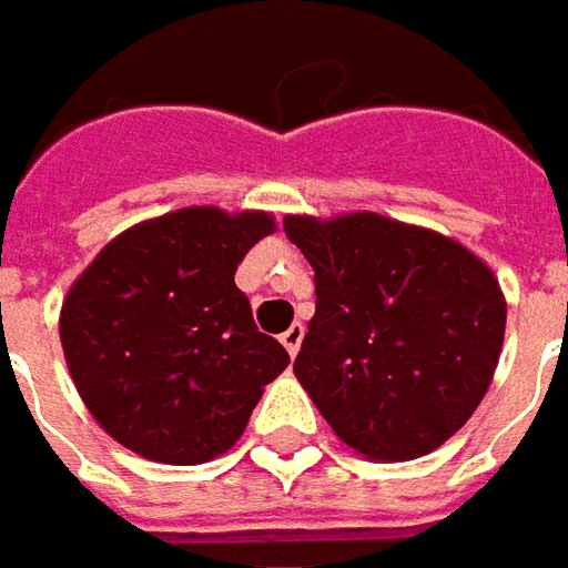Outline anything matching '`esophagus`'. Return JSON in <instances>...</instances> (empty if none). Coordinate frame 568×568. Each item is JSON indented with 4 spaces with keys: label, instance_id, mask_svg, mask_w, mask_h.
Instances as JSON below:
<instances>
[{
    "label": "esophagus",
    "instance_id": "1",
    "mask_svg": "<svg viewBox=\"0 0 568 568\" xmlns=\"http://www.w3.org/2000/svg\"><path fill=\"white\" fill-rule=\"evenodd\" d=\"M281 343H284V348H287L291 355H297V352H301V343H304V326L294 323V326L281 336Z\"/></svg>",
    "mask_w": 568,
    "mask_h": 568
}]
</instances>
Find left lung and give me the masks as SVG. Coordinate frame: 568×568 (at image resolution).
Masks as SVG:
<instances>
[{
	"mask_svg": "<svg viewBox=\"0 0 568 568\" xmlns=\"http://www.w3.org/2000/svg\"><path fill=\"white\" fill-rule=\"evenodd\" d=\"M316 313L294 362L333 433L368 459L443 446L481 404L505 343L507 304L466 245L378 213L287 216Z\"/></svg>",
	"mask_w": 568,
	"mask_h": 568,
	"instance_id": "left-lung-1",
	"label": "left lung"
}]
</instances>
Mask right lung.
Segmentation results:
<instances>
[{
  "mask_svg": "<svg viewBox=\"0 0 568 568\" xmlns=\"http://www.w3.org/2000/svg\"><path fill=\"white\" fill-rule=\"evenodd\" d=\"M267 213L186 206L115 235L61 306L70 378L97 424L164 466H200L248 424L287 348L258 333L235 271Z\"/></svg>",
  "mask_w": 568,
  "mask_h": 568,
  "instance_id": "obj_1",
  "label": "right lung"
}]
</instances>
